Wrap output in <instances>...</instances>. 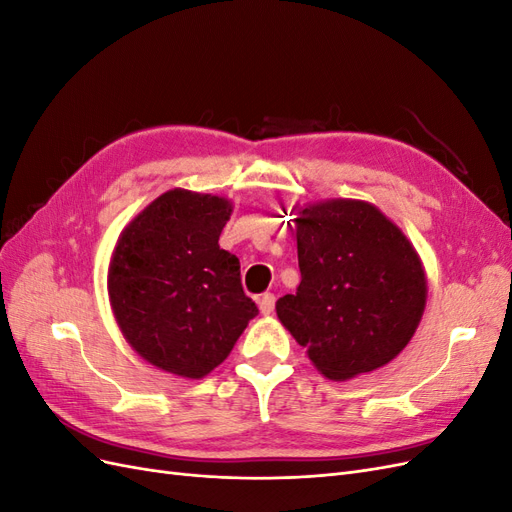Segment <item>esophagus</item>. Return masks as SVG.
Here are the masks:
<instances>
[{
	"mask_svg": "<svg viewBox=\"0 0 512 512\" xmlns=\"http://www.w3.org/2000/svg\"><path fill=\"white\" fill-rule=\"evenodd\" d=\"M258 307H260V314L271 316L273 309H275V294H271V292L262 294V297L258 299Z\"/></svg>",
	"mask_w": 512,
	"mask_h": 512,
	"instance_id": "1",
	"label": "esophagus"
}]
</instances>
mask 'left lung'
Returning <instances> with one entry per match:
<instances>
[{
    "label": "left lung",
    "instance_id": "obj_1",
    "mask_svg": "<svg viewBox=\"0 0 512 512\" xmlns=\"http://www.w3.org/2000/svg\"><path fill=\"white\" fill-rule=\"evenodd\" d=\"M301 284L277 318L331 380L374 371L406 348L423 316L425 271L410 241L361 200L294 211Z\"/></svg>",
    "mask_w": 512,
    "mask_h": 512
}]
</instances>
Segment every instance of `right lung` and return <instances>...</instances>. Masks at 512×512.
<instances>
[{"label": "right lung", "instance_id": "right-lung-1", "mask_svg": "<svg viewBox=\"0 0 512 512\" xmlns=\"http://www.w3.org/2000/svg\"><path fill=\"white\" fill-rule=\"evenodd\" d=\"M230 211L220 196L170 190L117 241L108 269L117 324L145 361L170 374L207 376L258 314L237 256L218 243Z\"/></svg>", "mask_w": 512, "mask_h": 512}]
</instances>
